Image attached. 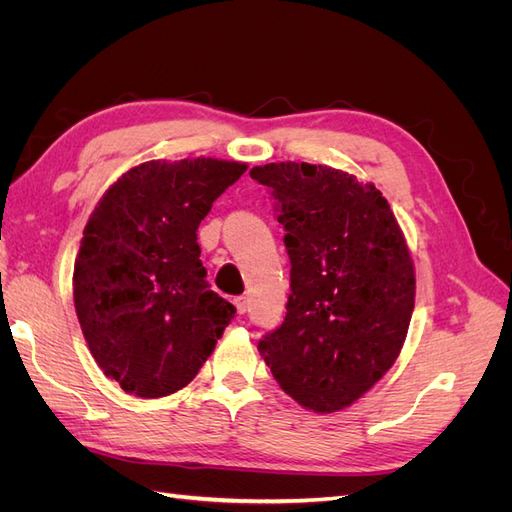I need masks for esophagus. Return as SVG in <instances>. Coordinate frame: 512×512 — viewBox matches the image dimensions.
<instances>
[{"label": "esophagus", "mask_w": 512, "mask_h": 512, "mask_svg": "<svg viewBox=\"0 0 512 512\" xmlns=\"http://www.w3.org/2000/svg\"><path fill=\"white\" fill-rule=\"evenodd\" d=\"M232 303H235L237 314H245V312H247V299H245V297H237Z\"/></svg>", "instance_id": "obj_1"}]
</instances>
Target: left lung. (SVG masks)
Instances as JSON below:
<instances>
[{
	"mask_svg": "<svg viewBox=\"0 0 512 512\" xmlns=\"http://www.w3.org/2000/svg\"><path fill=\"white\" fill-rule=\"evenodd\" d=\"M250 177L280 205L292 290L282 327L258 352L305 410L350 408L406 342L416 275L404 230L376 185L346 170L271 162Z\"/></svg>",
	"mask_w": 512,
	"mask_h": 512,
	"instance_id": "8db88e82",
	"label": "left lung"
}]
</instances>
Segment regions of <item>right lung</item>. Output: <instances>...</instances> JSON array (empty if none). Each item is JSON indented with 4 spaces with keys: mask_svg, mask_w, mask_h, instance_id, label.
<instances>
[{
    "mask_svg": "<svg viewBox=\"0 0 512 512\" xmlns=\"http://www.w3.org/2000/svg\"><path fill=\"white\" fill-rule=\"evenodd\" d=\"M245 170L203 156L143 162L89 215L74 260V307L96 363L126 393L181 391L235 316L209 290L196 230Z\"/></svg>",
    "mask_w": 512,
    "mask_h": 512,
    "instance_id": "right-lung-1",
    "label": "right lung"
}]
</instances>
